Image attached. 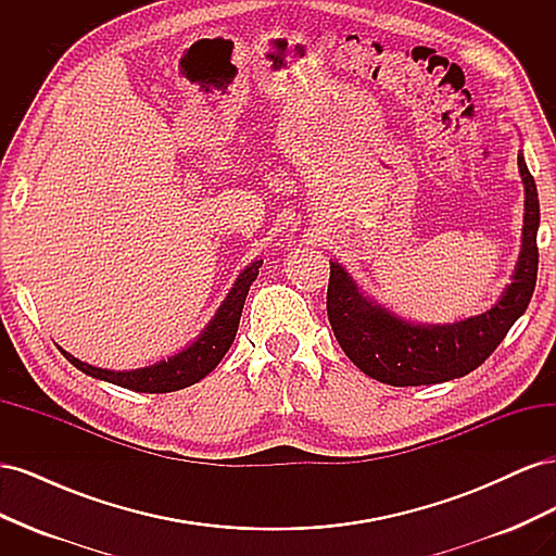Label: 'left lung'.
<instances>
[{"label":"left lung","instance_id":"left-lung-1","mask_svg":"<svg viewBox=\"0 0 556 556\" xmlns=\"http://www.w3.org/2000/svg\"><path fill=\"white\" fill-rule=\"evenodd\" d=\"M517 164L525 182L521 252L513 282L482 315L459 319L454 325L408 323L359 292L345 268L339 262H331L327 290L329 325L350 362L368 378L394 387L462 378L492 355L517 317L527 311L538 276L535 233L541 225V204H538L535 180L521 153Z\"/></svg>","mask_w":556,"mask_h":556}]
</instances>
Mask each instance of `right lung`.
Returning a JSON list of instances; mask_svg holds the SVG:
<instances>
[{"mask_svg":"<svg viewBox=\"0 0 556 556\" xmlns=\"http://www.w3.org/2000/svg\"><path fill=\"white\" fill-rule=\"evenodd\" d=\"M260 266H262V260H255L250 266L243 268L237 282H233V288L225 296L223 306L217 308V313L206 325V329L197 336V341L192 345H188L169 359H162L146 368H134V371H109V368H99L76 359L62 348L60 352L86 376L113 382L131 392L164 394V392L182 390V387H190L201 378H206L227 355V350L233 343V336L239 331V319H241L245 296L252 280H255L260 274Z\"/></svg>","mask_w":556,"mask_h":556,"instance_id":"add662e5","label":"right lung"}]
</instances>
